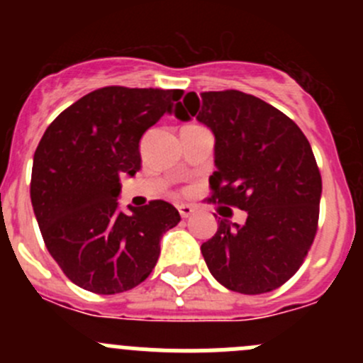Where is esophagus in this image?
Returning a JSON list of instances; mask_svg holds the SVG:
<instances>
[{"label": "esophagus", "mask_w": 363, "mask_h": 363, "mask_svg": "<svg viewBox=\"0 0 363 363\" xmlns=\"http://www.w3.org/2000/svg\"><path fill=\"white\" fill-rule=\"evenodd\" d=\"M177 208H179V214H181V218H189V216L195 212V207H191V205H186V203L179 205Z\"/></svg>", "instance_id": "34e87169"}]
</instances>
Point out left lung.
<instances>
[{
  "mask_svg": "<svg viewBox=\"0 0 363 363\" xmlns=\"http://www.w3.org/2000/svg\"><path fill=\"white\" fill-rule=\"evenodd\" d=\"M175 116L196 117L216 137L208 202L247 212L242 226L218 221L202 244L211 274L244 295L283 286L306 259L320 218L321 175L306 135L276 107L235 89L188 93Z\"/></svg>",
  "mask_w": 363,
  "mask_h": 363,
  "instance_id": "1",
  "label": "left lung"
}]
</instances>
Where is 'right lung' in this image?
Masks as SVG:
<instances>
[{"mask_svg":"<svg viewBox=\"0 0 363 363\" xmlns=\"http://www.w3.org/2000/svg\"><path fill=\"white\" fill-rule=\"evenodd\" d=\"M181 89L108 86L63 111L33 158L31 203L43 242L65 276L98 295H116L149 277L160 240L177 208L151 200L119 211L121 175L140 170V138L181 100Z\"/></svg>","mask_w":363,"mask_h":363,"instance_id":"1","label":"right lung"}]
</instances>
